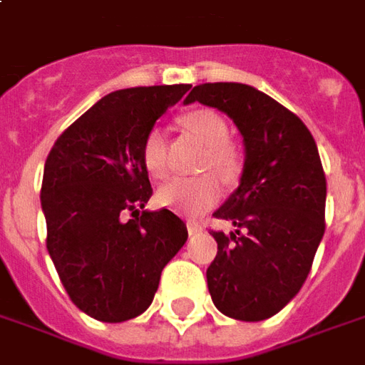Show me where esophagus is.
<instances>
[{
  "mask_svg": "<svg viewBox=\"0 0 365 365\" xmlns=\"http://www.w3.org/2000/svg\"><path fill=\"white\" fill-rule=\"evenodd\" d=\"M187 231H190V235H195V233H201V231H203V227H201L197 221H187Z\"/></svg>",
  "mask_w": 365,
  "mask_h": 365,
  "instance_id": "obj_1",
  "label": "esophagus"
}]
</instances>
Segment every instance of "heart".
Wrapping results in <instances>:
<instances>
[{"mask_svg":"<svg viewBox=\"0 0 365 365\" xmlns=\"http://www.w3.org/2000/svg\"><path fill=\"white\" fill-rule=\"evenodd\" d=\"M182 126L207 146L201 160L203 172H213L225 183L237 182L241 174V154L229 142V126L217 112L200 108L182 116ZM142 164L146 172L156 180H164L170 172L165 136L160 128H152L142 142ZM221 183L211 174L197 178H174L164 183L156 193V201L162 207L174 209L183 215H200L213 207L221 197Z\"/></svg>","mask_w":365,"mask_h":365,"instance_id":"b5f03b06","label":"heart"}]
</instances>
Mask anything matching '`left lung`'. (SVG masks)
I'll return each instance as SVG.
<instances>
[{"mask_svg": "<svg viewBox=\"0 0 365 365\" xmlns=\"http://www.w3.org/2000/svg\"><path fill=\"white\" fill-rule=\"evenodd\" d=\"M225 112L241 132V182L213 213L237 227L211 231L217 255L207 289L223 314L271 318L297 297L324 235L326 175L318 148L294 112L241 83L193 86L183 101Z\"/></svg>", "mask_w": 365, "mask_h": 365, "instance_id": "8db88e82", "label": "left lung"}]
</instances>
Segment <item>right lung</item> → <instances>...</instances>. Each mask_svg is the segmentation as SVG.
<instances>
[{
  "instance_id": "obj_1",
  "label": "right lung",
  "mask_w": 365,
  "mask_h": 365,
  "mask_svg": "<svg viewBox=\"0 0 365 365\" xmlns=\"http://www.w3.org/2000/svg\"><path fill=\"white\" fill-rule=\"evenodd\" d=\"M191 85L122 88L103 96L51 148L41 207L47 251L76 308L101 322L146 310L160 274L187 241L170 209L148 211L142 142ZM124 210L133 219H121Z\"/></svg>"
}]
</instances>
